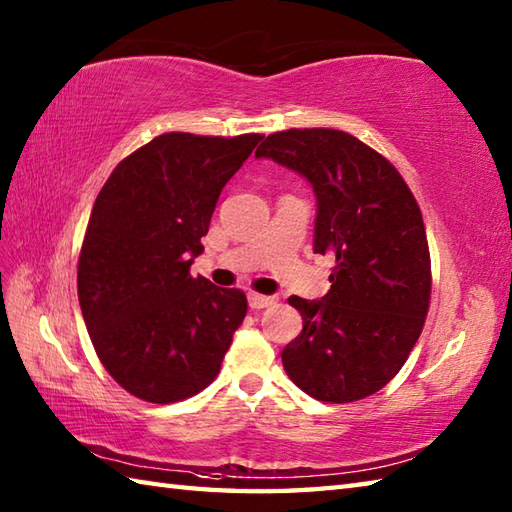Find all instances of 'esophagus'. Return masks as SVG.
<instances>
[{"label": "esophagus", "instance_id": "obj_1", "mask_svg": "<svg viewBox=\"0 0 512 512\" xmlns=\"http://www.w3.org/2000/svg\"><path fill=\"white\" fill-rule=\"evenodd\" d=\"M277 299L275 297H266V295H259V292H250L248 295V306L253 310H262V308H268L273 306Z\"/></svg>", "mask_w": 512, "mask_h": 512}]
</instances>
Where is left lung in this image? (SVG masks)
Segmentation results:
<instances>
[{"label": "left lung", "mask_w": 512, "mask_h": 512, "mask_svg": "<svg viewBox=\"0 0 512 512\" xmlns=\"http://www.w3.org/2000/svg\"><path fill=\"white\" fill-rule=\"evenodd\" d=\"M317 193L314 253L332 255L321 301L290 297L303 330L281 361L299 389L345 405L376 394L416 345L429 312L431 255L420 206L398 169L341 129H286L255 151Z\"/></svg>", "instance_id": "obj_1"}]
</instances>
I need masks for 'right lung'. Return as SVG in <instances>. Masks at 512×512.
<instances>
[{"label":"right lung","instance_id":"1","mask_svg":"<svg viewBox=\"0 0 512 512\" xmlns=\"http://www.w3.org/2000/svg\"><path fill=\"white\" fill-rule=\"evenodd\" d=\"M262 138L156 136L96 195L76 268L79 303L107 374L140 400L191 398L220 374L248 301L189 268L224 184Z\"/></svg>","mask_w":512,"mask_h":512}]
</instances>
